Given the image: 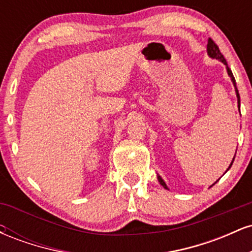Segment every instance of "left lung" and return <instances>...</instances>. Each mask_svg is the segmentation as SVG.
Returning a JSON list of instances; mask_svg holds the SVG:
<instances>
[{"mask_svg":"<svg viewBox=\"0 0 252 252\" xmlns=\"http://www.w3.org/2000/svg\"><path fill=\"white\" fill-rule=\"evenodd\" d=\"M207 54H209V56H210L211 58H213V59H218L219 62H221L222 63H224L225 66H226L227 74H228V76H230L231 80H232L233 85H235V89H236V94H237V100H238V108H239V106H241V97H239V92H238V90H237L235 77H233V74H232V71H231V70H230V67H228V65H227V63H226V60H225L224 56H222V54L220 53V51H219V47H218V46L216 45V42L213 41L212 39H209V42H207ZM233 160H235V158H233ZM233 160H232V162H231L230 166H228L227 170L231 168V166H232V163H233ZM158 182H160V184L162 185V186L164 187V189H168V187H167L166 182H164V181L162 180V178H161L160 175L158 176ZM217 181H218V180H217ZM217 181H216V182H217ZM216 182H215V184H216ZM215 184H213V185H215Z\"/></svg>","mask_w":252,"mask_h":252,"instance_id":"1","label":"left lung"}]
</instances>
